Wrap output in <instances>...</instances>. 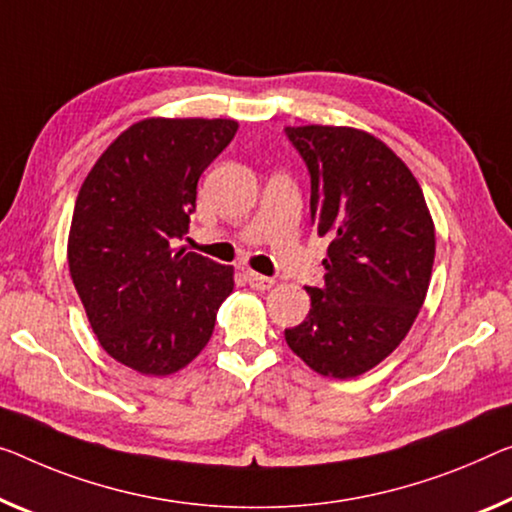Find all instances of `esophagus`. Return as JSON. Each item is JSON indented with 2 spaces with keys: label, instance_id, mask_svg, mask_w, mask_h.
I'll return each instance as SVG.
<instances>
[{
  "label": "esophagus",
  "instance_id": "1",
  "mask_svg": "<svg viewBox=\"0 0 512 512\" xmlns=\"http://www.w3.org/2000/svg\"><path fill=\"white\" fill-rule=\"evenodd\" d=\"M247 277V281H249V286L251 288H256V290H270L272 286H274V279H270V277H263V274H258V272H247L245 274Z\"/></svg>",
  "mask_w": 512,
  "mask_h": 512
}]
</instances>
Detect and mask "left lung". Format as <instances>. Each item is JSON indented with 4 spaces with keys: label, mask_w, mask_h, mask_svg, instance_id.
<instances>
[{
    "label": "left lung",
    "mask_w": 512,
    "mask_h": 512,
    "mask_svg": "<svg viewBox=\"0 0 512 512\" xmlns=\"http://www.w3.org/2000/svg\"><path fill=\"white\" fill-rule=\"evenodd\" d=\"M286 135L311 176V224L329 238L325 286L306 288L309 316L286 329L313 371L348 380L387 359L426 300L435 224L407 164L373 135L300 125Z\"/></svg>",
    "instance_id": "left-lung-1"
}]
</instances>
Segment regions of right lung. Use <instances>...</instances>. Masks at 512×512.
<instances>
[{"mask_svg":"<svg viewBox=\"0 0 512 512\" xmlns=\"http://www.w3.org/2000/svg\"><path fill=\"white\" fill-rule=\"evenodd\" d=\"M238 121L144 119L98 157L77 194L68 267L102 350L141 375H171L206 348L233 267L174 249L196 183Z\"/></svg>","mask_w":512,"mask_h":512,"instance_id":"right-lung-1","label":"right lung"}]
</instances>
